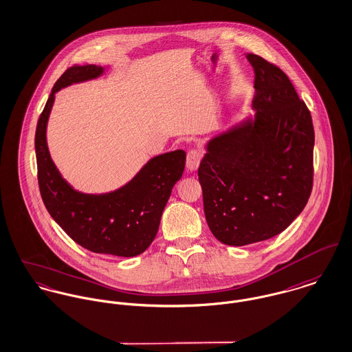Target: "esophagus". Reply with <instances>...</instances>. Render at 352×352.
<instances>
[{"label":"esophagus","mask_w":352,"mask_h":352,"mask_svg":"<svg viewBox=\"0 0 352 352\" xmlns=\"http://www.w3.org/2000/svg\"><path fill=\"white\" fill-rule=\"evenodd\" d=\"M201 157H203V155H201L200 151L191 149V151L188 152V155H187V168H188V170L195 172V170L199 168V165H200Z\"/></svg>","instance_id":"1"}]
</instances>
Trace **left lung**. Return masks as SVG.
<instances>
[{
  "label": "left lung",
  "mask_w": 352,
  "mask_h": 352,
  "mask_svg": "<svg viewBox=\"0 0 352 352\" xmlns=\"http://www.w3.org/2000/svg\"><path fill=\"white\" fill-rule=\"evenodd\" d=\"M256 114L207 145L197 175L214 236L245 246L283 232L304 210L314 184L311 113L287 74L248 54Z\"/></svg>",
  "instance_id": "8db88e82"
}]
</instances>
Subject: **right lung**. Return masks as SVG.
<instances>
[{
  "mask_svg": "<svg viewBox=\"0 0 352 352\" xmlns=\"http://www.w3.org/2000/svg\"><path fill=\"white\" fill-rule=\"evenodd\" d=\"M103 72L104 68L96 64L74 65L55 83L34 135L38 188L50 215L78 245L99 254L135 256L151 246L159 231L165 204L184 172L186 152L177 149L155 156L124 187L96 195L74 190L58 170L47 145L55 94Z\"/></svg>",
  "mask_w": 352,
  "mask_h": 352,
  "instance_id": "add662e5",
  "label": "right lung"
}]
</instances>
